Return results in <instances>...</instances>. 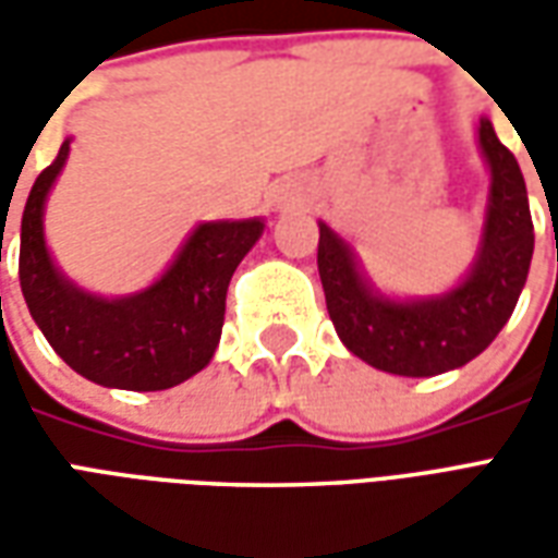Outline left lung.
<instances>
[{
	"label": "left lung",
	"instance_id": "left-lung-1",
	"mask_svg": "<svg viewBox=\"0 0 558 558\" xmlns=\"http://www.w3.org/2000/svg\"><path fill=\"white\" fill-rule=\"evenodd\" d=\"M478 143L490 163V206L478 263L442 299L391 302L367 290L347 244L319 223L316 266L326 307L343 347L376 371L436 376L472 362L502 331L526 283L535 227L520 163L481 119Z\"/></svg>",
	"mask_w": 558,
	"mask_h": 558
}]
</instances>
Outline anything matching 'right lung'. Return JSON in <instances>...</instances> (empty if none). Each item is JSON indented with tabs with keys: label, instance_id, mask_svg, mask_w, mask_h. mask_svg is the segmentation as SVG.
<instances>
[{
	"label": "right lung",
	"instance_id": "right-lung-1",
	"mask_svg": "<svg viewBox=\"0 0 558 558\" xmlns=\"http://www.w3.org/2000/svg\"><path fill=\"white\" fill-rule=\"evenodd\" d=\"M68 146L71 140L35 179L20 223V290L32 319L59 359L98 386H179L218 350L232 271L263 235V220L199 223L148 290L116 302L89 295L56 271L44 247V199L65 167Z\"/></svg>",
	"mask_w": 558,
	"mask_h": 558
}]
</instances>
